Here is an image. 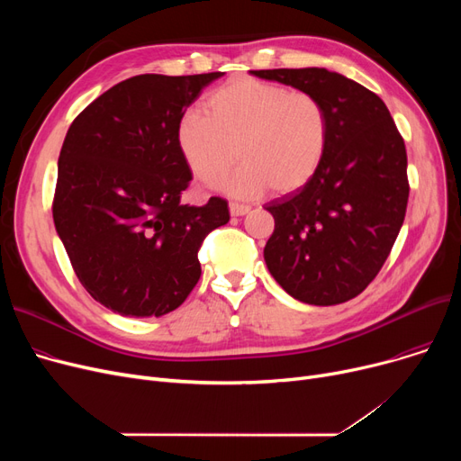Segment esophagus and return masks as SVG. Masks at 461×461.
Instances as JSON below:
<instances>
[{
	"mask_svg": "<svg viewBox=\"0 0 461 461\" xmlns=\"http://www.w3.org/2000/svg\"><path fill=\"white\" fill-rule=\"evenodd\" d=\"M249 211H250V207H249V205L235 203V202H231V203H230V212H231V216H243V214H247Z\"/></svg>",
	"mask_w": 461,
	"mask_h": 461,
	"instance_id": "esophagus-1",
	"label": "esophagus"
}]
</instances>
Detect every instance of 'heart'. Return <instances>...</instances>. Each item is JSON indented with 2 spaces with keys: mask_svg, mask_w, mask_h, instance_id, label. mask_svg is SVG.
<instances>
[{
  "mask_svg": "<svg viewBox=\"0 0 461 461\" xmlns=\"http://www.w3.org/2000/svg\"><path fill=\"white\" fill-rule=\"evenodd\" d=\"M188 110L177 125V148L192 176L207 186L226 183L237 198L292 194L320 169L329 141V115L308 91L258 78H233Z\"/></svg>",
  "mask_w": 461,
  "mask_h": 461,
  "instance_id": "heart-1",
  "label": "heart"
}]
</instances>
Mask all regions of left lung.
I'll return each mask as SVG.
<instances>
[{"instance_id":"obj_1","label":"left lung","mask_w":461,"mask_h":461,"mask_svg":"<svg viewBox=\"0 0 461 461\" xmlns=\"http://www.w3.org/2000/svg\"><path fill=\"white\" fill-rule=\"evenodd\" d=\"M316 95L329 115L323 162L303 188L265 203L275 231L265 263L297 301L330 306L366 289L405 218L407 153L375 93L327 68L252 70Z\"/></svg>"}]
</instances>
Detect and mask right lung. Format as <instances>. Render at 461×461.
Here are the masks:
<instances>
[{"label": "right lung", "mask_w": 461, "mask_h": 461, "mask_svg": "<svg viewBox=\"0 0 461 461\" xmlns=\"http://www.w3.org/2000/svg\"><path fill=\"white\" fill-rule=\"evenodd\" d=\"M222 72L140 75L72 121L58 162L54 224L86 292L121 316L158 318L190 295L203 239L230 221L228 202L183 205L192 172L177 125Z\"/></svg>", "instance_id": "add662e5"}]
</instances>
